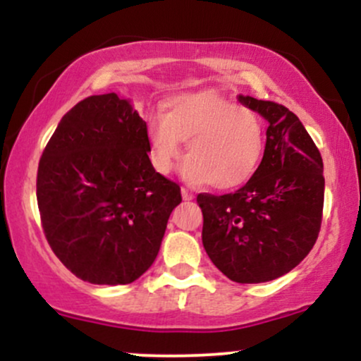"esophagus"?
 Wrapping results in <instances>:
<instances>
[{
    "label": "esophagus",
    "mask_w": 361,
    "mask_h": 361,
    "mask_svg": "<svg viewBox=\"0 0 361 361\" xmlns=\"http://www.w3.org/2000/svg\"><path fill=\"white\" fill-rule=\"evenodd\" d=\"M181 197H183V200H193L195 195L188 188H181Z\"/></svg>",
    "instance_id": "obj_1"
}]
</instances>
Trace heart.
<instances>
[{
    "label": "heart",
    "mask_w": 361,
    "mask_h": 361,
    "mask_svg": "<svg viewBox=\"0 0 361 361\" xmlns=\"http://www.w3.org/2000/svg\"><path fill=\"white\" fill-rule=\"evenodd\" d=\"M152 168L168 175L188 142L183 175L193 183L229 190L246 183L258 169L264 151V128L259 115L215 91L171 98L163 115L147 122Z\"/></svg>",
    "instance_id": "b5f03b06"
}]
</instances>
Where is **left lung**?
I'll return each instance as SVG.
<instances>
[{
    "instance_id": "8db88e82",
    "label": "left lung",
    "mask_w": 361,
    "mask_h": 361,
    "mask_svg": "<svg viewBox=\"0 0 361 361\" xmlns=\"http://www.w3.org/2000/svg\"><path fill=\"white\" fill-rule=\"evenodd\" d=\"M268 120L263 159L234 193H198L202 243L215 267L238 283H261L297 267L317 241L324 205L321 152L293 111L239 94Z\"/></svg>"
}]
</instances>
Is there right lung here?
I'll use <instances>...</instances> for the list:
<instances>
[{
	"mask_svg": "<svg viewBox=\"0 0 361 361\" xmlns=\"http://www.w3.org/2000/svg\"><path fill=\"white\" fill-rule=\"evenodd\" d=\"M147 152L146 122L115 93L74 105L49 139L37 204L49 246L78 279L127 285L154 263L181 192Z\"/></svg>",
	"mask_w": 361,
	"mask_h": 361,
	"instance_id": "right-lung-1",
	"label": "right lung"
}]
</instances>
